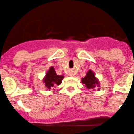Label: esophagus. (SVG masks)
<instances>
[{"label": "esophagus", "mask_w": 134, "mask_h": 134, "mask_svg": "<svg viewBox=\"0 0 134 134\" xmlns=\"http://www.w3.org/2000/svg\"><path fill=\"white\" fill-rule=\"evenodd\" d=\"M70 76L71 77H73V74H70Z\"/></svg>", "instance_id": "34e87169"}]
</instances>
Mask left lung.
<instances>
[{
	"label": "left lung",
	"instance_id": "1",
	"mask_svg": "<svg viewBox=\"0 0 134 134\" xmlns=\"http://www.w3.org/2000/svg\"><path fill=\"white\" fill-rule=\"evenodd\" d=\"M81 83L84 84L87 89H93V90H96V88H98V90H100L99 81L96 77L95 73L91 69L87 72L85 77L81 78Z\"/></svg>",
	"mask_w": 134,
	"mask_h": 134
}]
</instances>
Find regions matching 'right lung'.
I'll list each match as a JSON object with an SVG mask.
<instances>
[{"mask_svg": "<svg viewBox=\"0 0 134 134\" xmlns=\"http://www.w3.org/2000/svg\"><path fill=\"white\" fill-rule=\"evenodd\" d=\"M64 78L63 75H58L55 72L53 66L49 67L45 76L43 79V81L44 83L45 87H47V90L50 91L53 87L59 85L62 83L63 79Z\"/></svg>", "mask_w": 134, "mask_h": 134, "instance_id": "obj_1", "label": "right lung"}]
</instances>
